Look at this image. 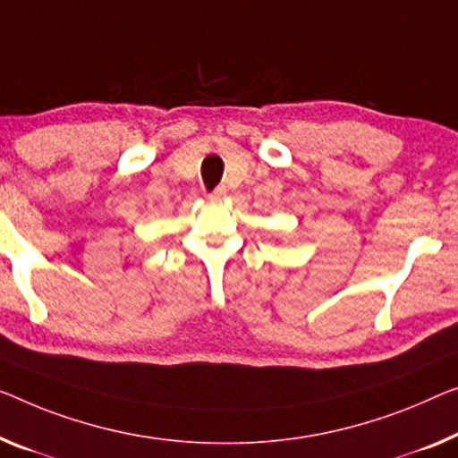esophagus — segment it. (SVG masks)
I'll return each instance as SVG.
<instances>
[{"instance_id": "34e87169", "label": "esophagus", "mask_w": 458, "mask_h": 458, "mask_svg": "<svg viewBox=\"0 0 458 458\" xmlns=\"http://www.w3.org/2000/svg\"><path fill=\"white\" fill-rule=\"evenodd\" d=\"M224 197H226V189H224V187H217L214 193H209V199L211 201H222Z\"/></svg>"}]
</instances>
